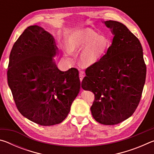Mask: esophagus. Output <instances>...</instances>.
Segmentation results:
<instances>
[{"label": "esophagus", "instance_id": "obj_1", "mask_svg": "<svg viewBox=\"0 0 154 154\" xmlns=\"http://www.w3.org/2000/svg\"><path fill=\"white\" fill-rule=\"evenodd\" d=\"M83 77H84V72L83 71H81L79 72V79H80V81L82 82V81L83 80Z\"/></svg>", "mask_w": 154, "mask_h": 154}]
</instances>
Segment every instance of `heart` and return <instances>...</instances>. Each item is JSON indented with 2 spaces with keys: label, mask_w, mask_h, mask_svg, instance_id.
<instances>
[{
  "label": "heart",
  "mask_w": 154,
  "mask_h": 154,
  "mask_svg": "<svg viewBox=\"0 0 154 154\" xmlns=\"http://www.w3.org/2000/svg\"><path fill=\"white\" fill-rule=\"evenodd\" d=\"M109 45L106 36L100 35L91 28H82L72 31L68 36V46L64 48L66 54L71 51H78L79 63L83 67L92 66L98 62L105 54Z\"/></svg>",
  "instance_id": "heart-1"
}]
</instances>
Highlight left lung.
Returning <instances> with one entry per match:
<instances>
[{
  "mask_svg": "<svg viewBox=\"0 0 154 154\" xmlns=\"http://www.w3.org/2000/svg\"><path fill=\"white\" fill-rule=\"evenodd\" d=\"M114 35L111 46L98 62L85 70L83 90L94 94L90 110L104 125H115L129 118L137 108L146 78V65L139 40L126 26L104 22Z\"/></svg>",
  "mask_w": 154,
  "mask_h": 154,
  "instance_id": "8db88e82",
  "label": "left lung"
}]
</instances>
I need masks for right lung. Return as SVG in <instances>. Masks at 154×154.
<instances>
[{
	"mask_svg": "<svg viewBox=\"0 0 154 154\" xmlns=\"http://www.w3.org/2000/svg\"><path fill=\"white\" fill-rule=\"evenodd\" d=\"M58 54L50 33L30 26L15 41L9 56L8 85L18 111L41 126L61 123L80 90L79 71L58 69Z\"/></svg>",
	"mask_w": 154,
	"mask_h": 154,
	"instance_id": "right-lung-1",
	"label": "right lung"
}]
</instances>
